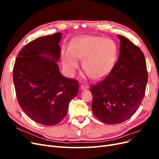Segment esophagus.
I'll return each instance as SVG.
<instances>
[{
    "label": "esophagus",
    "instance_id": "1",
    "mask_svg": "<svg viewBox=\"0 0 159 159\" xmlns=\"http://www.w3.org/2000/svg\"><path fill=\"white\" fill-rule=\"evenodd\" d=\"M80 89H81V90L88 89H89V87L88 85H80Z\"/></svg>",
    "mask_w": 159,
    "mask_h": 159
}]
</instances>
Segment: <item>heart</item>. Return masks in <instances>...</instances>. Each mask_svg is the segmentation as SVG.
<instances>
[{
  "label": "heart",
  "instance_id": "obj_1",
  "mask_svg": "<svg viewBox=\"0 0 159 159\" xmlns=\"http://www.w3.org/2000/svg\"><path fill=\"white\" fill-rule=\"evenodd\" d=\"M117 51V44L110 38L80 37L70 43L69 52L62 51V66L66 73L71 76L78 68L79 59H84L83 67L86 75L95 80H101L108 75L114 68Z\"/></svg>",
  "mask_w": 159,
  "mask_h": 159
}]
</instances>
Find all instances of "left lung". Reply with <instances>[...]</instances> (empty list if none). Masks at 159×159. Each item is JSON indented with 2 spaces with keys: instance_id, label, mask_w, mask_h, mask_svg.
I'll list each match as a JSON object with an SVG mask.
<instances>
[{
  "instance_id": "left-lung-1",
  "label": "left lung",
  "mask_w": 159,
  "mask_h": 159,
  "mask_svg": "<svg viewBox=\"0 0 159 159\" xmlns=\"http://www.w3.org/2000/svg\"><path fill=\"white\" fill-rule=\"evenodd\" d=\"M120 40L118 61L103 81L91 87L93 115L106 124L125 121L137 111L145 96L148 74L143 52L127 38Z\"/></svg>"
}]
</instances>
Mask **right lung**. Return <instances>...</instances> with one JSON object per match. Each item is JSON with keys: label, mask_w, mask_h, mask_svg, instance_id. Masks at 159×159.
Masks as SVG:
<instances>
[{"label": "right lung", "mask_w": 159, "mask_h": 159, "mask_svg": "<svg viewBox=\"0 0 159 159\" xmlns=\"http://www.w3.org/2000/svg\"><path fill=\"white\" fill-rule=\"evenodd\" d=\"M61 33L42 36L19 52L13 69V81L19 105L28 117L44 125L59 123L69 103L78 93L75 80L60 72L59 43Z\"/></svg>", "instance_id": "add662e5"}]
</instances>
